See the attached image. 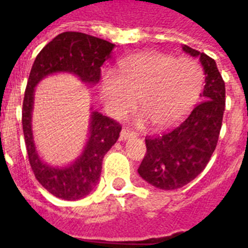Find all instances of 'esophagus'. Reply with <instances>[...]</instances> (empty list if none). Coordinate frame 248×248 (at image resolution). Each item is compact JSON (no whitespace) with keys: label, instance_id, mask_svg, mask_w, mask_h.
Masks as SVG:
<instances>
[{"label":"esophagus","instance_id":"obj_1","mask_svg":"<svg viewBox=\"0 0 248 248\" xmlns=\"http://www.w3.org/2000/svg\"><path fill=\"white\" fill-rule=\"evenodd\" d=\"M135 137V133L133 130L128 128H123L122 131H120V139L122 140H126L129 138H134Z\"/></svg>","mask_w":248,"mask_h":248}]
</instances>
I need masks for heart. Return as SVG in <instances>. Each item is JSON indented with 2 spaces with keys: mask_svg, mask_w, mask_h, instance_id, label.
Returning a JSON list of instances; mask_svg holds the SVG:
<instances>
[{
  "mask_svg": "<svg viewBox=\"0 0 248 248\" xmlns=\"http://www.w3.org/2000/svg\"><path fill=\"white\" fill-rule=\"evenodd\" d=\"M119 72L108 69L102 76L100 92L107 110L122 118L139 98L143 114L157 129H168L189 114L200 95L203 74L191 58L161 52L133 54L120 62Z\"/></svg>",
  "mask_w": 248,
  "mask_h": 248,
  "instance_id": "1",
  "label": "heart"
}]
</instances>
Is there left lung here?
Segmentation results:
<instances>
[{"mask_svg":"<svg viewBox=\"0 0 248 248\" xmlns=\"http://www.w3.org/2000/svg\"><path fill=\"white\" fill-rule=\"evenodd\" d=\"M183 49L200 58L205 87L189 117L172 130L146 138V154L138 172L144 180L161 190H176L192 181L210 161L217 145L225 111V82L211 57L191 47Z\"/></svg>","mask_w":248,"mask_h":248,"instance_id":"obj_1","label":"left lung"}]
</instances>
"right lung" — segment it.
I'll list each match as a JSON object with an SVG mask.
<instances>
[{
    "label": "right lung",
    "mask_w": 248,
    "mask_h": 248,
    "mask_svg": "<svg viewBox=\"0 0 248 248\" xmlns=\"http://www.w3.org/2000/svg\"><path fill=\"white\" fill-rule=\"evenodd\" d=\"M114 46L80 32H63L43 47L32 65L22 108L26 149L36 179L56 198L78 200L92 192L99 181L103 157L117 143L122 125L98 111H92L89 139L80 156L64 168L49 166L37 154L32 134L34 87L45 77L58 72L73 73L82 82L95 84L100 79V67L110 57Z\"/></svg>",
    "instance_id": "obj_1"
}]
</instances>
